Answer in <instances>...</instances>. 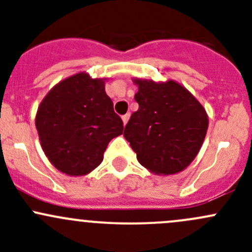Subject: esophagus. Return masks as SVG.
<instances>
[{"label":"esophagus","mask_w":252,"mask_h":252,"mask_svg":"<svg viewBox=\"0 0 252 252\" xmlns=\"http://www.w3.org/2000/svg\"><path fill=\"white\" fill-rule=\"evenodd\" d=\"M129 117H130V114H129V113H126V114H124V116H122V121H123V124H124V126H126V124L128 123Z\"/></svg>","instance_id":"34e87169"}]
</instances>
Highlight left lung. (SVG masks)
Here are the masks:
<instances>
[{"mask_svg": "<svg viewBox=\"0 0 252 252\" xmlns=\"http://www.w3.org/2000/svg\"><path fill=\"white\" fill-rule=\"evenodd\" d=\"M139 110L124 129L139 163L157 175L184 171L199 154L208 116L194 95L174 80L133 79Z\"/></svg>", "mask_w": 252, "mask_h": 252, "instance_id": "left-lung-1", "label": "left lung"}]
</instances>
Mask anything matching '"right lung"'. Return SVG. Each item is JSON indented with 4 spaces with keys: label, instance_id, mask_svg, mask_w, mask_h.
Wrapping results in <instances>:
<instances>
[{
    "label": "right lung",
    "instance_id": "obj_1",
    "mask_svg": "<svg viewBox=\"0 0 252 252\" xmlns=\"http://www.w3.org/2000/svg\"><path fill=\"white\" fill-rule=\"evenodd\" d=\"M106 79L80 72L56 84L35 117L39 140L48 161L72 177L89 174L103 159L123 122L105 91Z\"/></svg>",
    "mask_w": 252,
    "mask_h": 252
}]
</instances>
